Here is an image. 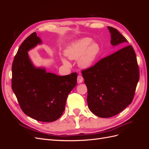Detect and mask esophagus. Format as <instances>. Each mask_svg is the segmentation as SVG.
Masks as SVG:
<instances>
[{
  "label": "esophagus",
  "instance_id": "34e87169",
  "mask_svg": "<svg viewBox=\"0 0 149 149\" xmlns=\"http://www.w3.org/2000/svg\"><path fill=\"white\" fill-rule=\"evenodd\" d=\"M77 81H78V84H80V83H83V78L82 76H81V75H79V76H78Z\"/></svg>",
  "mask_w": 149,
  "mask_h": 149
}]
</instances>
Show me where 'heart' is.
Here are the masks:
<instances>
[{
    "mask_svg": "<svg viewBox=\"0 0 149 149\" xmlns=\"http://www.w3.org/2000/svg\"><path fill=\"white\" fill-rule=\"evenodd\" d=\"M90 38H84L71 43L65 51L66 56L71 60L79 58L78 64L83 68H89L94 63L100 52V47L96 42H92ZM62 61L66 65L69 63L65 58Z\"/></svg>",
    "mask_w": 149,
    "mask_h": 149,
    "instance_id": "heart-1",
    "label": "heart"
}]
</instances>
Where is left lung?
I'll return each mask as SVG.
<instances>
[{
    "instance_id": "8db88e82",
    "label": "left lung",
    "mask_w": 149,
    "mask_h": 149,
    "mask_svg": "<svg viewBox=\"0 0 149 149\" xmlns=\"http://www.w3.org/2000/svg\"><path fill=\"white\" fill-rule=\"evenodd\" d=\"M107 29L112 45L128 43L118 30L111 26ZM81 73L88 88V107L96 116L111 118L132 102L139 79V70L131 45L102 58Z\"/></svg>"
}]
</instances>
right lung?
Returning <instances> with one entry per match:
<instances>
[{
	"label": "right lung",
	"instance_id": "1",
	"mask_svg": "<svg viewBox=\"0 0 149 149\" xmlns=\"http://www.w3.org/2000/svg\"><path fill=\"white\" fill-rule=\"evenodd\" d=\"M41 39L34 32L21 44L13 60L12 88L24 113L35 120L50 123L61 116L68 96L77 83L76 73L58 76L35 67L28 52Z\"/></svg>",
	"mask_w": 149,
	"mask_h": 149
}]
</instances>
